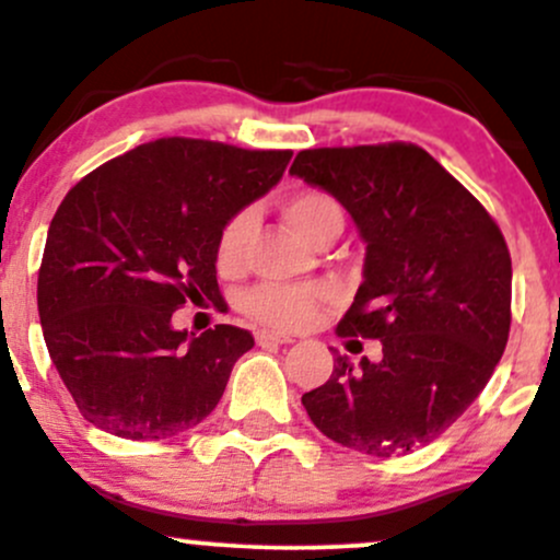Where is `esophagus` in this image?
I'll list each match as a JSON object with an SVG mask.
<instances>
[{
    "label": "esophagus",
    "instance_id": "1",
    "mask_svg": "<svg viewBox=\"0 0 560 560\" xmlns=\"http://www.w3.org/2000/svg\"><path fill=\"white\" fill-rule=\"evenodd\" d=\"M255 339H258V345H289V342H294L292 337H289V334H279V331H258L255 334Z\"/></svg>",
    "mask_w": 560,
    "mask_h": 560
}]
</instances>
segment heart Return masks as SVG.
Wrapping results in <instances>:
<instances>
[{
	"mask_svg": "<svg viewBox=\"0 0 560 560\" xmlns=\"http://www.w3.org/2000/svg\"><path fill=\"white\" fill-rule=\"evenodd\" d=\"M281 215L302 240L318 242L331 226H342L345 215L331 195L318 189H305L281 202ZM255 218L249 210H240L223 223L215 240V266L221 273H240L247 258V244L253 236ZM329 300L324 287H276L262 284L244 298V311L258 324L271 329H300L318 316L320 305Z\"/></svg>",
	"mask_w": 560,
	"mask_h": 560,
	"instance_id": "1",
	"label": "heart"
}]
</instances>
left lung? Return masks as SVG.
<instances>
[{
	"mask_svg": "<svg viewBox=\"0 0 560 560\" xmlns=\"http://www.w3.org/2000/svg\"><path fill=\"white\" fill-rule=\"evenodd\" d=\"M289 173L345 205L365 242L363 284L339 337L378 339L382 361L334 358L302 395L329 440L405 455L436 440L490 382L511 331V253L464 184L410 141L302 150Z\"/></svg>",
	"mask_w": 560,
	"mask_h": 560,
	"instance_id": "obj_1",
	"label": "left lung"
}]
</instances>
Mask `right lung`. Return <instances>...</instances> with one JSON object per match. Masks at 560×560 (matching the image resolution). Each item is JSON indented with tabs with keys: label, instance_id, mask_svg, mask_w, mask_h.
I'll use <instances>...</instances> for the list:
<instances>
[{
	"label": "right lung",
	"instance_id": "add662e5",
	"mask_svg": "<svg viewBox=\"0 0 560 560\" xmlns=\"http://www.w3.org/2000/svg\"><path fill=\"white\" fill-rule=\"evenodd\" d=\"M292 150L165 137L86 173L49 223L38 318L81 416L126 440L208 419L255 339L218 324L176 331L186 302H218V231L284 176Z\"/></svg>",
	"mask_w": 560,
	"mask_h": 560
}]
</instances>
